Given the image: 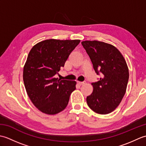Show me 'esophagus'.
Wrapping results in <instances>:
<instances>
[{
  "label": "esophagus",
  "mask_w": 146,
  "mask_h": 146,
  "mask_svg": "<svg viewBox=\"0 0 146 146\" xmlns=\"http://www.w3.org/2000/svg\"><path fill=\"white\" fill-rule=\"evenodd\" d=\"M77 84H78L79 85H84V84H85V82H78V81H77Z\"/></svg>",
  "instance_id": "esophagus-1"
}]
</instances>
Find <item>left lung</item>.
I'll return each instance as SVG.
<instances>
[{
	"label": "left lung",
	"instance_id": "left-lung-1",
	"mask_svg": "<svg viewBox=\"0 0 146 146\" xmlns=\"http://www.w3.org/2000/svg\"><path fill=\"white\" fill-rule=\"evenodd\" d=\"M97 75L102 77L92 83L94 90L86 97L88 107L99 114H108L118 107L124 96L129 70L120 52L110 44L98 41L82 42Z\"/></svg>",
	"mask_w": 146,
	"mask_h": 146
}]
</instances>
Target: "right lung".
Instances as JSON below:
<instances>
[{"label":"right lung","mask_w":146,"mask_h":146,"mask_svg":"<svg viewBox=\"0 0 146 146\" xmlns=\"http://www.w3.org/2000/svg\"><path fill=\"white\" fill-rule=\"evenodd\" d=\"M80 40L48 39L31 49L23 70L27 94L35 107L46 114L54 115L66 107L76 89L75 81L54 78Z\"/></svg>","instance_id":"right-lung-1"}]
</instances>
